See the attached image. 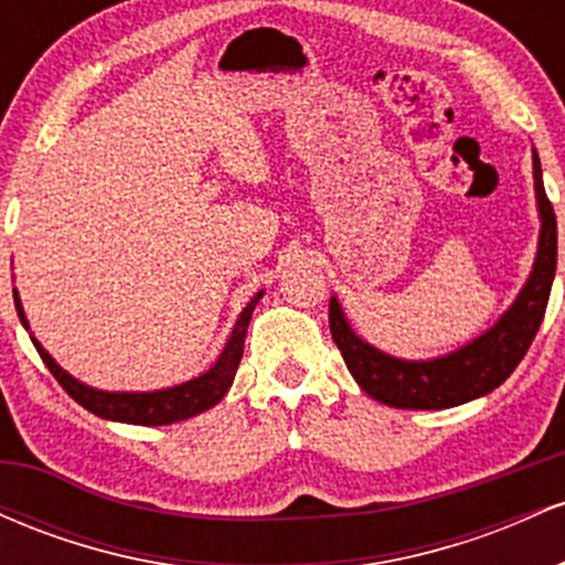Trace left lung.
Here are the masks:
<instances>
[{
    "label": "left lung",
    "instance_id": "left-lung-1",
    "mask_svg": "<svg viewBox=\"0 0 565 565\" xmlns=\"http://www.w3.org/2000/svg\"><path fill=\"white\" fill-rule=\"evenodd\" d=\"M534 191L540 206V249L526 287L508 313L481 337L430 361H404L382 353L350 329L337 297L329 302V329L345 366L380 404L393 408H451L491 393L515 372L534 342L547 310L557 265V223L542 183V164L534 151Z\"/></svg>",
    "mask_w": 565,
    "mask_h": 565
}]
</instances>
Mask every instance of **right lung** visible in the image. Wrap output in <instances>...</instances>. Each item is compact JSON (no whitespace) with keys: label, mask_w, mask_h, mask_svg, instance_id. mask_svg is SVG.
<instances>
[{"label":"right lung","mask_w":565,"mask_h":565,"mask_svg":"<svg viewBox=\"0 0 565 565\" xmlns=\"http://www.w3.org/2000/svg\"><path fill=\"white\" fill-rule=\"evenodd\" d=\"M15 297V310L18 319L25 329H29V321H25L21 297H18V289L12 291ZM263 291H257L246 308L238 316L236 327L225 342L223 353H220L217 364L204 372L196 380H188L183 385L167 387V391H151V393H106V391H95V387L84 385V382L74 380L68 372H63L61 366L55 364L53 355L47 353L42 345H39L36 337H31L34 342L36 353L42 355L44 366L53 372V377L61 382V387L66 391L76 404L87 408V412L97 414L103 419H114V423H129V425H172L180 423V419H191L196 414L206 412L228 393L233 377H236V369L242 364L244 355V337H246V327H249L252 310L255 305L260 302Z\"/></svg>","instance_id":"add662e5"}]
</instances>
